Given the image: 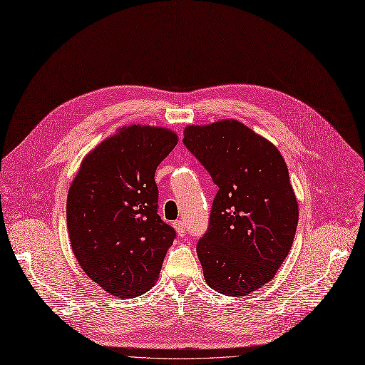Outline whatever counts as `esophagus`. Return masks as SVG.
I'll return each instance as SVG.
<instances>
[{
  "mask_svg": "<svg viewBox=\"0 0 365 365\" xmlns=\"http://www.w3.org/2000/svg\"><path fill=\"white\" fill-rule=\"evenodd\" d=\"M174 228H175V231H177V234H178L180 237H184V235H185V225H184L182 220H175V222H174Z\"/></svg>",
  "mask_w": 365,
  "mask_h": 365,
  "instance_id": "esophagus-1",
  "label": "esophagus"
}]
</instances>
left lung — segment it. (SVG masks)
Returning a JSON list of instances; mask_svg holds the SVG:
<instances>
[{
  "label": "left lung",
  "mask_w": 365,
  "mask_h": 365,
  "mask_svg": "<svg viewBox=\"0 0 365 365\" xmlns=\"http://www.w3.org/2000/svg\"><path fill=\"white\" fill-rule=\"evenodd\" d=\"M182 143L219 188L197 242L206 282L219 294L248 295L273 279L294 242L298 203L287 163L235 120L190 125Z\"/></svg>",
  "instance_id": "left-lung-1"
}]
</instances>
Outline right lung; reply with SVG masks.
<instances>
[{
  "label": "right lung",
  "mask_w": 365,
  "mask_h": 365,
  "mask_svg": "<svg viewBox=\"0 0 365 365\" xmlns=\"http://www.w3.org/2000/svg\"><path fill=\"white\" fill-rule=\"evenodd\" d=\"M177 142L166 128L124 127L85 158L68 190L73 253L109 294L130 298L150 289L177 237L158 215L155 182Z\"/></svg>",
  "instance_id": "right-lung-1"
}]
</instances>
